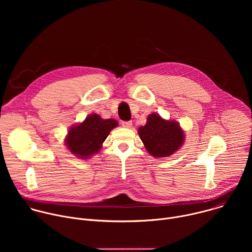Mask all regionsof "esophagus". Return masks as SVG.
I'll use <instances>...</instances> for the list:
<instances>
[{
    "label": "esophagus",
    "instance_id": "1",
    "mask_svg": "<svg viewBox=\"0 0 252 252\" xmlns=\"http://www.w3.org/2000/svg\"><path fill=\"white\" fill-rule=\"evenodd\" d=\"M131 125H132V124H131V122H129V121H128V122H123V123H122V126H123L124 127H130Z\"/></svg>",
    "mask_w": 252,
    "mask_h": 252
}]
</instances>
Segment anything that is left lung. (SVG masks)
<instances>
[{"instance_id":"1","label":"left lung","mask_w":252,"mask_h":252,"mask_svg":"<svg viewBox=\"0 0 252 252\" xmlns=\"http://www.w3.org/2000/svg\"><path fill=\"white\" fill-rule=\"evenodd\" d=\"M138 134L148 152L157 158L171 156L182 147L185 134L175 122L162 120L152 114L145 126L138 128Z\"/></svg>"}]
</instances>
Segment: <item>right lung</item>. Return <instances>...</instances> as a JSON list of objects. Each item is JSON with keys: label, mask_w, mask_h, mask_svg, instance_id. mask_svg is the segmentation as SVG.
Segmentation results:
<instances>
[{"label": "right lung", "mask_w": 252, "mask_h": 252, "mask_svg": "<svg viewBox=\"0 0 252 252\" xmlns=\"http://www.w3.org/2000/svg\"><path fill=\"white\" fill-rule=\"evenodd\" d=\"M118 126L115 120H102L98 115L89 116L84 123L73 126L67 133L65 143L71 154L87 158L96 154L110 131Z\"/></svg>", "instance_id": "obj_1"}]
</instances>
